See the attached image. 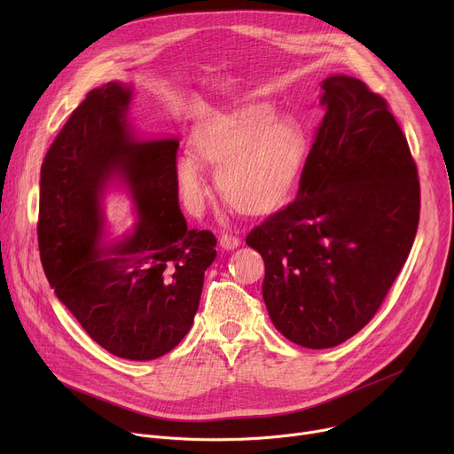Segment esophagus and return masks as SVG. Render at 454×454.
<instances>
[{
    "label": "esophagus",
    "mask_w": 454,
    "mask_h": 454,
    "mask_svg": "<svg viewBox=\"0 0 454 454\" xmlns=\"http://www.w3.org/2000/svg\"><path fill=\"white\" fill-rule=\"evenodd\" d=\"M241 245V239L237 235H233V233H230V231H226V233H223L221 235V247L224 248V250H233V248H237Z\"/></svg>",
    "instance_id": "1"
}]
</instances>
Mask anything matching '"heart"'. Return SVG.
<instances>
[{"label": "heart", "mask_w": 454, "mask_h": 454, "mask_svg": "<svg viewBox=\"0 0 454 454\" xmlns=\"http://www.w3.org/2000/svg\"><path fill=\"white\" fill-rule=\"evenodd\" d=\"M178 161L182 193L200 204L206 184L199 160L217 169L224 202L248 217H267L287 204L301 178L309 139L298 119L276 115L269 103H247L206 115Z\"/></svg>", "instance_id": "heart-1"}]
</instances>
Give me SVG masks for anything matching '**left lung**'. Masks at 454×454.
I'll return each instance as SVG.
<instances>
[{
  "label": "left lung",
  "instance_id": "1",
  "mask_svg": "<svg viewBox=\"0 0 454 454\" xmlns=\"http://www.w3.org/2000/svg\"><path fill=\"white\" fill-rule=\"evenodd\" d=\"M324 108L298 197L247 235L285 339L335 348L379 311L419 223L418 167L388 103L363 81L322 82Z\"/></svg>",
  "mask_w": 454,
  "mask_h": 454
}]
</instances>
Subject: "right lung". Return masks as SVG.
<instances>
[{"label": "right lung", "instance_id": "right-lung-1", "mask_svg": "<svg viewBox=\"0 0 454 454\" xmlns=\"http://www.w3.org/2000/svg\"><path fill=\"white\" fill-rule=\"evenodd\" d=\"M132 90H91L47 151L40 173L38 247L57 298L101 348L129 361L169 353L193 325L217 239L187 230L178 206L176 139L137 141ZM121 176L138 223L106 242L100 199Z\"/></svg>", "mask_w": 454, "mask_h": 454}]
</instances>
